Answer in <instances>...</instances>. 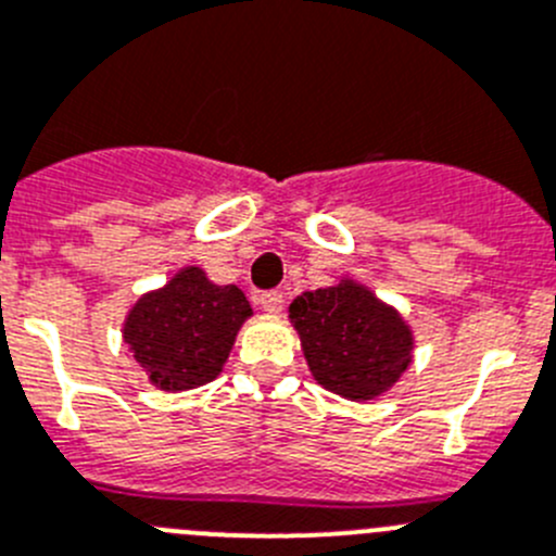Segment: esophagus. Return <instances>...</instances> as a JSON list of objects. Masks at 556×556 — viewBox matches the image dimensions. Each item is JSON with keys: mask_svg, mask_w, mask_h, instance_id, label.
<instances>
[{"mask_svg": "<svg viewBox=\"0 0 556 556\" xmlns=\"http://www.w3.org/2000/svg\"><path fill=\"white\" fill-rule=\"evenodd\" d=\"M257 304H261L266 313L279 315V313H282V307H285V295L279 293V290H266V293L257 295Z\"/></svg>", "mask_w": 556, "mask_h": 556, "instance_id": "1", "label": "esophagus"}]
</instances>
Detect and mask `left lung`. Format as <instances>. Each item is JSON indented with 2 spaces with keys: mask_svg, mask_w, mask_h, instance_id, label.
<instances>
[{
  "mask_svg": "<svg viewBox=\"0 0 556 556\" xmlns=\"http://www.w3.org/2000/svg\"><path fill=\"white\" fill-rule=\"evenodd\" d=\"M290 320L315 381L351 401L387 392L412 362L414 340L401 315L351 279L299 295Z\"/></svg>",
  "mask_w": 556,
  "mask_h": 556,
  "instance_id": "left-lung-1",
  "label": "left lung"
}]
</instances>
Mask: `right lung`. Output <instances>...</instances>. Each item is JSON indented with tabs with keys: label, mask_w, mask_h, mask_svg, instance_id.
<instances>
[{
	"label": "right lung",
	"mask_w": 556,
	"mask_h": 556,
	"mask_svg": "<svg viewBox=\"0 0 556 556\" xmlns=\"http://www.w3.org/2000/svg\"><path fill=\"white\" fill-rule=\"evenodd\" d=\"M249 315L252 307L236 285H214L189 266L134 304L123 337L155 387L180 392L219 376Z\"/></svg>",
	"instance_id": "right-lung-1"
}]
</instances>
